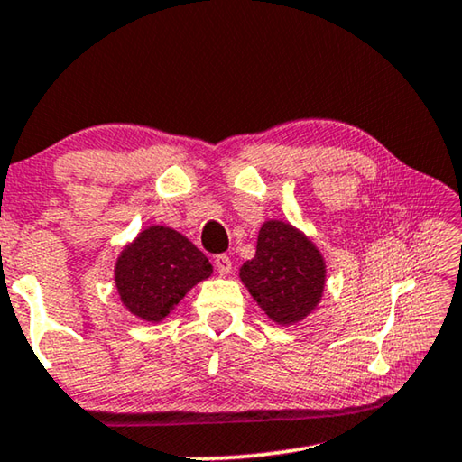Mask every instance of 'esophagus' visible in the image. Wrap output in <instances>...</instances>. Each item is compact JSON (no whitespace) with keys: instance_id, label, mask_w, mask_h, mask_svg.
Returning a JSON list of instances; mask_svg holds the SVG:
<instances>
[{"instance_id":"obj_1","label":"esophagus","mask_w":462,"mask_h":462,"mask_svg":"<svg viewBox=\"0 0 462 462\" xmlns=\"http://www.w3.org/2000/svg\"><path fill=\"white\" fill-rule=\"evenodd\" d=\"M214 263H216V269L219 275H228L232 271V259L228 257V254H217Z\"/></svg>"}]
</instances>
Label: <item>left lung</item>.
Returning <instances> with one entry per match:
<instances>
[{
    "instance_id": "left-lung-1",
    "label": "left lung",
    "mask_w": 462,
    "mask_h": 462,
    "mask_svg": "<svg viewBox=\"0 0 462 462\" xmlns=\"http://www.w3.org/2000/svg\"><path fill=\"white\" fill-rule=\"evenodd\" d=\"M325 259L312 240L282 219L261 226L257 253L240 280L277 325H296L317 309L325 291Z\"/></svg>"
}]
</instances>
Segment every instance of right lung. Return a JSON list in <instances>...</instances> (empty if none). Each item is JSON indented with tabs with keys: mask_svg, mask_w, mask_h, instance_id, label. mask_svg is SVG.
Listing matches in <instances>:
<instances>
[{
	"mask_svg": "<svg viewBox=\"0 0 462 462\" xmlns=\"http://www.w3.org/2000/svg\"><path fill=\"white\" fill-rule=\"evenodd\" d=\"M211 271L209 259L187 236L166 226H150L121 251L115 283L131 314L160 323Z\"/></svg>",
	"mask_w": 462,
	"mask_h": 462,
	"instance_id": "1",
	"label": "right lung"
}]
</instances>
